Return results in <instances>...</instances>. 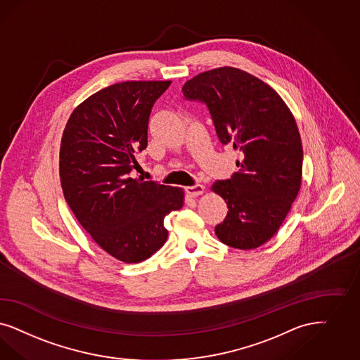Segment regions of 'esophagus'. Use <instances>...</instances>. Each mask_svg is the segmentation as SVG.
<instances>
[{"mask_svg": "<svg viewBox=\"0 0 360 360\" xmlns=\"http://www.w3.org/2000/svg\"><path fill=\"white\" fill-rule=\"evenodd\" d=\"M185 191H186L187 195H190V197H198L200 194H203L205 186L200 185V184H197V185H194V186L186 187Z\"/></svg>", "mask_w": 360, "mask_h": 360, "instance_id": "34e87169", "label": "esophagus"}]
</instances>
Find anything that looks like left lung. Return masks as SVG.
I'll return each instance as SVG.
<instances>
[{
  "label": "left lung",
  "instance_id": "left-lung-1",
  "mask_svg": "<svg viewBox=\"0 0 360 360\" xmlns=\"http://www.w3.org/2000/svg\"><path fill=\"white\" fill-rule=\"evenodd\" d=\"M182 91L207 106L221 143H231L243 158L239 172L211 187L229 207L215 234L230 248H259L283 224L300 188L303 149L295 118L273 87L236 68L203 72Z\"/></svg>",
  "mask_w": 360,
  "mask_h": 360
}]
</instances>
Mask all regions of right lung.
Segmentation results:
<instances>
[{"label":"right lung","mask_w":360,"mask_h":360,"mask_svg":"<svg viewBox=\"0 0 360 360\" xmlns=\"http://www.w3.org/2000/svg\"><path fill=\"white\" fill-rule=\"evenodd\" d=\"M172 81L105 87L72 112L60 149L63 197L96 243L118 261L138 263L163 246V218L184 206V190L133 178L148 146L155 101Z\"/></svg>","instance_id":"1"}]
</instances>
